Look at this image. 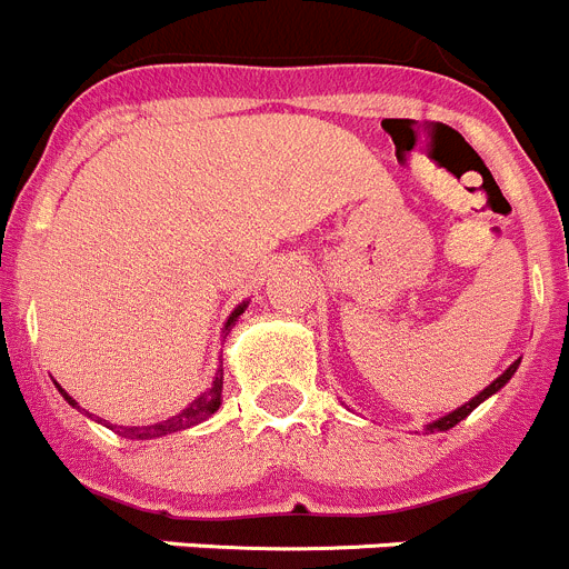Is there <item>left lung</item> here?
Listing matches in <instances>:
<instances>
[{
    "label": "left lung",
    "instance_id": "left-lung-1",
    "mask_svg": "<svg viewBox=\"0 0 569 569\" xmlns=\"http://www.w3.org/2000/svg\"><path fill=\"white\" fill-rule=\"evenodd\" d=\"M519 365H521V359H516V361H512V365H510V367H507L505 373H501V376H499V379L492 381V385H487V387H485V390H481V393H479V396H472V399H470V401H467V405L456 407L453 413H447V416H441V419L430 421V425H427V433H436V430H450V427H456V425H459V421H461V419H467V416H470V413H472V410H476V407H479V405H481V401H485V399H490V396H492V393H499L501 387H505V385H507V381H510V379H512V373H516V370H519Z\"/></svg>",
    "mask_w": 569,
    "mask_h": 569
}]
</instances>
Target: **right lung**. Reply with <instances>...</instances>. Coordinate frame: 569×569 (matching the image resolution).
<instances>
[{"instance_id": "add662e5", "label": "right lung", "mask_w": 569, "mask_h": 569, "mask_svg": "<svg viewBox=\"0 0 569 569\" xmlns=\"http://www.w3.org/2000/svg\"><path fill=\"white\" fill-rule=\"evenodd\" d=\"M244 308H248V301H241L239 308H236L233 313H230V319L224 321V333H228V330L233 328L236 319H239V316L244 313ZM57 387H59V385H57ZM59 393L64 396V401H68L70 407H79L77 401L70 399L68 393H64L62 387H59ZM219 405H222V370H216L213 385H210L208 390H204V393L199 396V399L190 401V405L184 407L182 413L170 416V419H164V421H153V425L119 427L116 433L124 436V439H162V436L179 433V430H188V427H193V425H202L204 419H210V416H213L216 410H219ZM79 410H82V407H79ZM88 416H90V413H88ZM97 421H102V419H99V416H97Z\"/></svg>"}]
</instances>
